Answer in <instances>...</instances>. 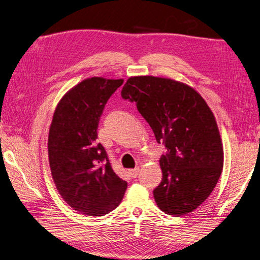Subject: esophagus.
<instances>
[{
	"instance_id": "34e87169",
	"label": "esophagus",
	"mask_w": 260,
	"mask_h": 260,
	"mask_svg": "<svg viewBox=\"0 0 260 260\" xmlns=\"http://www.w3.org/2000/svg\"><path fill=\"white\" fill-rule=\"evenodd\" d=\"M139 171H140V169H139V168L130 169V170H129V174H130V176H131L132 178H137V177H138V175H139Z\"/></svg>"
}]
</instances>
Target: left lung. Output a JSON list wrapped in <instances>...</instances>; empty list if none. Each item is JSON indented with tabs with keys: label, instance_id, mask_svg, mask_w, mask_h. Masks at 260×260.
<instances>
[{
	"label": "left lung",
	"instance_id": "obj_1",
	"mask_svg": "<svg viewBox=\"0 0 260 260\" xmlns=\"http://www.w3.org/2000/svg\"><path fill=\"white\" fill-rule=\"evenodd\" d=\"M121 98L135 102L167 153L153 194L168 215L182 216L207 200L221 175L223 147L215 116L199 92L167 78L131 77Z\"/></svg>",
	"mask_w": 260,
	"mask_h": 260
}]
</instances>
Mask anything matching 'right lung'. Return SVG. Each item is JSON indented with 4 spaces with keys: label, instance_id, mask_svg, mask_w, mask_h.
<instances>
[{
    "label": "right lung",
    "instance_id": "right-lung-1",
    "mask_svg": "<svg viewBox=\"0 0 260 260\" xmlns=\"http://www.w3.org/2000/svg\"><path fill=\"white\" fill-rule=\"evenodd\" d=\"M122 79L92 77L70 89L55 109L48 151L52 178L70 207L89 216L114 210L127 188L96 143L100 117Z\"/></svg>",
    "mask_w": 260,
    "mask_h": 260
}]
</instances>
